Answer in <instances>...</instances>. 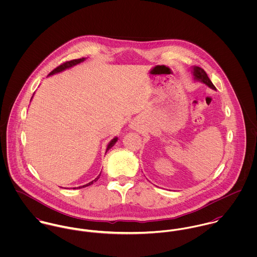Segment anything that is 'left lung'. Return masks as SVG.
Here are the masks:
<instances>
[{
  "label": "left lung",
  "instance_id": "obj_1",
  "mask_svg": "<svg viewBox=\"0 0 257 257\" xmlns=\"http://www.w3.org/2000/svg\"><path fill=\"white\" fill-rule=\"evenodd\" d=\"M194 75H195V78L197 79V80H200V81H202L203 83H205V84H207L210 88H212V89H216V87L214 86V84L211 82V80H210V78L208 77V75L207 73L205 72V70L203 69V68H201V67H198V66H195L194 67Z\"/></svg>",
  "mask_w": 257,
  "mask_h": 257
}]
</instances>
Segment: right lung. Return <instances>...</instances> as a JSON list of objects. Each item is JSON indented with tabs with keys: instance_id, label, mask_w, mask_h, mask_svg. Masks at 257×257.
I'll use <instances>...</instances> for the list:
<instances>
[{
	"instance_id": "add662e5",
	"label": "right lung",
	"mask_w": 257,
	"mask_h": 257,
	"mask_svg": "<svg viewBox=\"0 0 257 257\" xmlns=\"http://www.w3.org/2000/svg\"><path fill=\"white\" fill-rule=\"evenodd\" d=\"M84 59H85V58H80V59H74V60H70V61H66V62H64V63L60 64L59 66H57L55 69H53V70L49 73V75L58 73V72H61V71L65 70V69H67V68H70V67H72L74 65H76V64H78V63H80V62L84 61ZM116 141H117V139H116V138H114V139L110 142V144H109V146L107 147V151L110 149V147H113V145L116 143ZM100 175H101V174H100ZM100 175H99L95 180H93L92 182L86 184V185H84V186H81V187H79V188H84V187H87V186H89V185H92V184L94 183V182H96V181L99 179ZM74 189H76V188H74Z\"/></svg>"
}]
</instances>
